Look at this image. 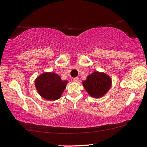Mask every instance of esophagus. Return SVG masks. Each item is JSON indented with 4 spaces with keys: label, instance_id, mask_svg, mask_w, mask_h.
<instances>
[{
    "label": "esophagus",
    "instance_id": "1",
    "mask_svg": "<svg viewBox=\"0 0 147 147\" xmlns=\"http://www.w3.org/2000/svg\"><path fill=\"white\" fill-rule=\"evenodd\" d=\"M72 79H73V81H75V82H77V81H79V77H74Z\"/></svg>",
    "mask_w": 147,
    "mask_h": 147
}]
</instances>
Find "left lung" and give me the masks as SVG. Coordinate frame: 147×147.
Here are the masks:
<instances>
[{"mask_svg": "<svg viewBox=\"0 0 147 147\" xmlns=\"http://www.w3.org/2000/svg\"><path fill=\"white\" fill-rule=\"evenodd\" d=\"M83 86L87 92L94 98L103 96L112 86V79L104 72L95 71L88 75L83 81Z\"/></svg>", "mask_w": 147, "mask_h": 147, "instance_id": "8db88e82", "label": "left lung"}]
</instances>
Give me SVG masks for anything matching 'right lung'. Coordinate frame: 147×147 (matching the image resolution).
Here are the masks:
<instances>
[{"mask_svg":"<svg viewBox=\"0 0 147 147\" xmlns=\"http://www.w3.org/2000/svg\"><path fill=\"white\" fill-rule=\"evenodd\" d=\"M68 81H62L61 77L55 72H45L38 77L35 85L39 94L42 98L55 100L60 98L66 89Z\"/></svg>","mask_w":147,"mask_h":147,"instance_id":"add662e5","label":"right lung"}]
</instances>
